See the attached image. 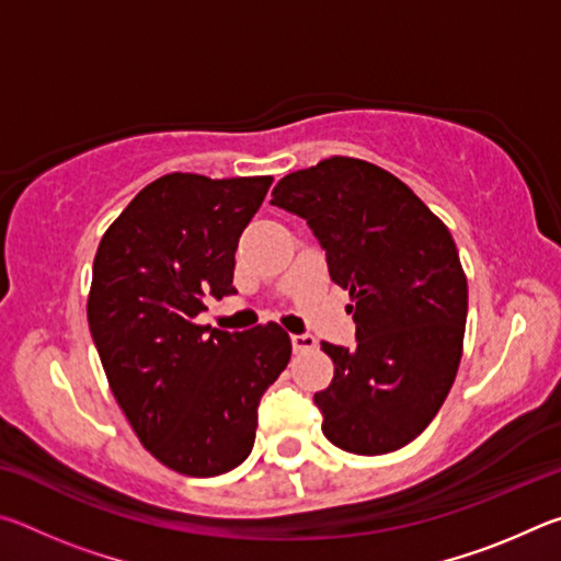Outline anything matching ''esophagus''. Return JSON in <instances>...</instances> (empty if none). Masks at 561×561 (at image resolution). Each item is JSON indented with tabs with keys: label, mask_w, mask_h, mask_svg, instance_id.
Instances as JSON below:
<instances>
[{
	"label": "esophagus",
	"mask_w": 561,
	"mask_h": 561,
	"mask_svg": "<svg viewBox=\"0 0 561 561\" xmlns=\"http://www.w3.org/2000/svg\"><path fill=\"white\" fill-rule=\"evenodd\" d=\"M291 348L297 351V354H304V351L317 348V339L311 334H294L291 336Z\"/></svg>",
	"instance_id": "esophagus-1"
}]
</instances>
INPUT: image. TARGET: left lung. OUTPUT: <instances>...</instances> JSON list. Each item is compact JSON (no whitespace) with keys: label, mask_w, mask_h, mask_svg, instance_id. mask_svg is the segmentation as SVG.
<instances>
[{"label":"left lung","mask_w":561,"mask_h":561,"mask_svg":"<svg viewBox=\"0 0 561 561\" xmlns=\"http://www.w3.org/2000/svg\"><path fill=\"white\" fill-rule=\"evenodd\" d=\"M272 205L307 220L331 282L354 304L356 346L314 393L321 431L341 450L383 455L415 440L450 393L462 356L468 279L458 247L411 187L356 158L284 175Z\"/></svg>","instance_id":"8db88e82"}]
</instances>
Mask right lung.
Here are the masks:
<instances>
[{
	"label": "right lung",
	"mask_w": 561,
	"mask_h": 561,
	"mask_svg": "<svg viewBox=\"0 0 561 561\" xmlns=\"http://www.w3.org/2000/svg\"><path fill=\"white\" fill-rule=\"evenodd\" d=\"M270 175L170 173L133 197L99 244L89 329L121 411L150 455L190 478L247 460L257 408L291 356L279 324H195L210 294H234L240 234Z\"/></svg>",
	"instance_id": "right-lung-1"
}]
</instances>
